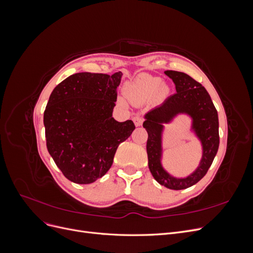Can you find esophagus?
Masks as SVG:
<instances>
[{
  "mask_svg": "<svg viewBox=\"0 0 253 253\" xmlns=\"http://www.w3.org/2000/svg\"><path fill=\"white\" fill-rule=\"evenodd\" d=\"M133 120H134V124H135V126H140L141 125H142V118L141 117H139V116H135L134 118H133Z\"/></svg>",
  "mask_w": 253,
  "mask_h": 253,
  "instance_id": "obj_1",
  "label": "esophagus"
}]
</instances>
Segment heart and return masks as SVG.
I'll use <instances>...</instances> for the list:
<instances>
[{
	"label": "heart",
	"instance_id": "heart-1",
	"mask_svg": "<svg viewBox=\"0 0 253 253\" xmlns=\"http://www.w3.org/2000/svg\"><path fill=\"white\" fill-rule=\"evenodd\" d=\"M163 85V81L158 77L152 76H141L135 82L126 88V96L133 102L155 94Z\"/></svg>",
	"mask_w": 253,
	"mask_h": 253
}]
</instances>
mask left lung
I'll use <instances>...</instances> for the list:
<instances>
[{
    "label": "left lung",
    "instance_id": "left-lung-1",
    "mask_svg": "<svg viewBox=\"0 0 253 253\" xmlns=\"http://www.w3.org/2000/svg\"><path fill=\"white\" fill-rule=\"evenodd\" d=\"M175 84L176 93L157 108L144 115L143 127L148 132L147 153L149 169L155 180L171 190H182L200 181L211 167L218 145V115L208 91L189 75L166 71ZM179 113L191 118V128L202 144V158L197 169L186 178H176L162 165L164 124L169 123Z\"/></svg>",
    "mask_w": 253,
    "mask_h": 253
}]
</instances>
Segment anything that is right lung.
Masks as SVG:
<instances>
[{"instance_id":"right-lung-1","label":"right lung","mask_w":253,"mask_h":253,"mask_svg":"<svg viewBox=\"0 0 253 253\" xmlns=\"http://www.w3.org/2000/svg\"><path fill=\"white\" fill-rule=\"evenodd\" d=\"M121 77L77 73L51 91L43 119L46 147L68 180L86 185L102 177L135 129L132 120L113 117Z\"/></svg>"}]
</instances>
